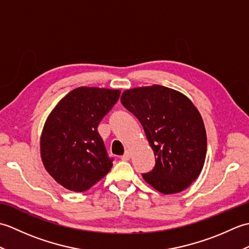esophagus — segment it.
Segmentation results:
<instances>
[{"instance_id": "obj_1", "label": "esophagus", "mask_w": 249, "mask_h": 249, "mask_svg": "<svg viewBox=\"0 0 249 249\" xmlns=\"http://www.w3.org/2000/svg\"><path fill=\"white\" fill-rule=\"evenodd\" d=\"M130 157H131V153L127 150V151H125L124 155L122 156L121 158H122V160H130Z\"/></svg>"}]
</instances>
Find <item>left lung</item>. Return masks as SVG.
Segmentation results:
<instances>
[{
	"label": "left lung",
	"mask_w": 249,
	"mask_h": 249,
	"mask_svg": "<svg viewBox=\"0 0 249 249\" xmlns=\"http://www.w3.org/2000/svg\"><path fill=\"white\" fill-rule=\"evenodd\" d=\"M124 107L142 125L155 155V167L142 174L144 181L163 195L183 192L202 171L206 133L198 109L187 96L154 84L126 89Z\"/></svg>",
	"instance_id": "1"
}]
</instances>
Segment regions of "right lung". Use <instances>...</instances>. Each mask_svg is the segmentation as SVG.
Returning <instances> with one entry per match:
<instances>
[{
  "label": "right lung",
  "instance_id": "obj_1",
  "mask_svg": "<svg viewBox=\"0 0 249 249\" xmlns=\"http://www.w3.org/2000/svg\"><path fill=\"white\" fill-rule=\"evenodd\" d=\"M120 89L80 87L63 97L47 118L40 157L56 183L84 192L112 167L97 127L119 100Z\"/></svg>",
  "mask_w": 249,
  "mask_h": 249
}]
</instances>
